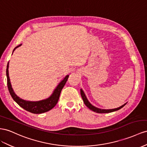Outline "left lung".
<instances>
[{
    "instance_id": "left-lung-1",
    "label": "left lung",
    "mask_w": 147,
    "mask_h": 147,
    "mask_svg": "<svg viewBox=\"0 0 147 147\" xmlns=\"http://www.w3.org/2000/svg\"><path fill=\"white\" fill-rule=\"evenodd\" d=\"M80 93H81V96H82V98L83 99V102H84V103H85V105L87 107H88V108L90 110H92V111H93L96 112L97 113H112V112H114V111H117L119 109H121L122 108H123V107H124L127 104V102H126V103H125V104L122 105L121 106L119 107V108H114V109H100V108H96V107H95L94 106H93V105H92V104H91V103L89 102V101L88 100V99H87L84 92H83V90L82 88L80 89Z\"/></svg>"
}]
</instances>
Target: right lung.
Segmentation results:
<instances>
[{"label":"right lung","instance_id":"obj_1","mask_svg":"<svg viewBox=\"0 0 147 147\" xmlns=\"http://www.w3.org/2000/svg\"><path fill=\"white\" fill-rule=\"evenodd\" d=\"M22 46V44L15 47L13 51L17 48V47ZM12 53V54H13ZM9 62H8L7 66V70H6V75H7V86L8 89H9V93L12 97L13 100L17 103V104L22 107V108L25 109L27 111H29L31 113L33 114H41L46 112L49 111V110L52 109L56 105L58 102L59 96H60L61 92L64 86L65 83L67 82L68 78L69 77V75H66L65 78L63 80L59 82L56 88L54 89L53 91V93L51 96L45 100L37 101H26L25 100L18 97L17 94H15L14 91L11 87V85L10 80L9 74Z\"/></svg>","mask_w":147,"mask_h":147}]
</instances>
